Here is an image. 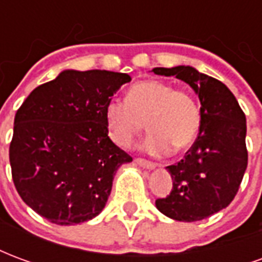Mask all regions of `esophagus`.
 Wrapping results in <instances>:
<instances>
[{"label": "esophagus", "instance_id": "1", "mask_svg": "<svg viewBox=\"0 0 262 262\" xmlns=\"http://www.w3.org/2000/svg\"><path fill=\"white\" fill-rule=\"evenodd\" d=\"M137 164L143 167V168H147V170H154V168H157V164H154L151 161H147V160L144 159H136L135 160Z\"/></svg>", "mask_w": 262, "mask_h": 262}]
</instances>
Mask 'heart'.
<instances>
[{
	"label": "heart",
	"mask_w": 262,
	"mask_h": 262,
	"mask_svg": "<svg viewBox=\"0 0 262 262\" xmlns=\"http://www.w3.org/2000/svg\"><path fill=\"white\" fill-rule=\"evenodd\" d=\"M124 101L111 99L105 106V120L118 146L132 147L144 129L150 135L143 150L153 156L170 154L189 147L201 129V108L187 91L157 80L136 82L126 91Z\"/></svg>",
	"instance_id": "obj_1"
}]
</instances>
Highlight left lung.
<instances>
[{
    "instance_id": "8db88e82",
    "label": "left lung",
    "mask_w": 262,
    "mask_h": 262,
    "mask_svg": "<svg viewBox=\"0 0 262 262\" xmlns=\"http://www.w3.org/2000/svg\"><path fill=\"white\" fill-rule=\"evenodd\" d=\"M154 74L176 77L192 88L201 102V129L185 157L165 167L172 191L156 208L170 219L196 222L229 206L247 168L246 115L222 81L191 66L156 67Z\"/></svg>"
}]
</instances>
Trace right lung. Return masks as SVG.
I'll list each match as a JSON object with an SVG mask.
<instances>
[{
  "instance_id": "add662e5",
  "label": "right lung",
  "mask_w": 262,
  "mask_h": 262,
  "mask_svg": "<svg viewBox=\"0 0 262 262\" xmlns=\"http://www.w3.org/2000/svg\"><path fill=\"white\" fill-rule=\"evenodd\" d=\"M130 75L64 70L29 94L14 120L9 163L22 201L54 225L102 212L132 157L108 136L105 106Z\"/></svg>"
}]
</instances>
